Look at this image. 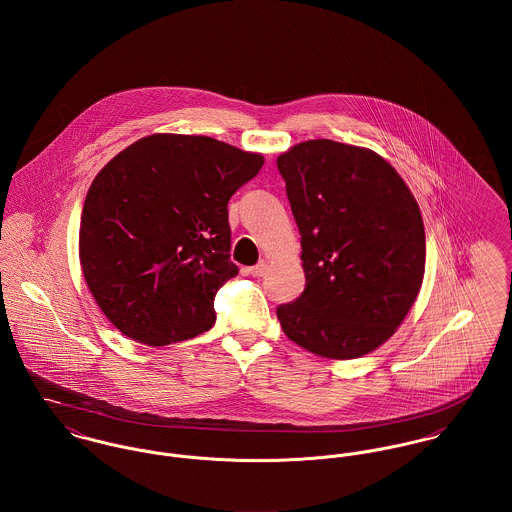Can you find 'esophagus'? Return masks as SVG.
Masks as SVG:
<instances>
[{"mask_svg":"<svg viewBox=\"0 0 512 512\" xmlns=\"http://www.w3.org/2000/svg\"><path fill=\"white\" fill-rule=\"evenodd\" d=\"M248 274H250V276H254V278H262V276L266 274V262H260V264H256V266H252V268H248Z\"/></svg>","mask_w":512,"mask_h":512,"instance_id":"esophagus-1","label":"esophagus"}]
</instances>
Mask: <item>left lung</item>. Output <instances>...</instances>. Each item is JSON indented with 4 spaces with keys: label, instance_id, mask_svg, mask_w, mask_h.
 <instances>
[{
    "label": "left lung",
    "instance_id": "obj_1",
    "mask_svg": "<svg viewBox=\"0 0 512 512\" xmlns=\"http://www.w3.org/2000/svg\"><path fill=\"white\" fill-rule=\"evenodd\" d=\"M301 234L305 290L278 307L284 333L325 359L386 343L426 268L420 207L396 169L366 147L301 142L278 157Z\"/></svg>",
    "mask_w": 512,
    "mask_h": 512
}]
</instances>
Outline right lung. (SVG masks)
Segmentation results:
<instances>
[{
  "label": "right lung",
  "instance_id": "1",
  "mask_svg": "<svg viewBox=\"0 0 512 512\" xmlns=\"http://www.w3.org/2000/svg\"><path fill=\"white\" fill-rule=\"evenodd\" d=\"M262 165L260 153L215 138L151 134L100 169L84 199L78 256L116 329L163 347L215 325V295L238 274L226 205Z\"/></svg>",
  "mask_w": 512,
  "mask_h": 512
}]
</instances>
